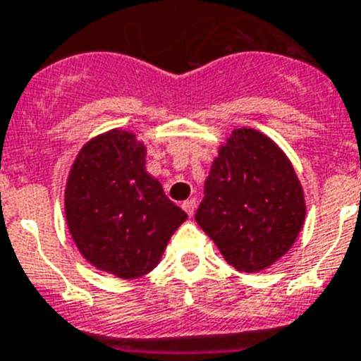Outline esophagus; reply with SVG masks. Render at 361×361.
Returning a JSON list of instances; mask_svg holds the SVG:
<instances>
[{"label":"esophagus","mask_w":361,"mask_h":361,"mask_svg":"<svg viewBox=\"0 0 361 361\" xmlns=\"http://www.w3.org/2000/svg\"><path fill=\"white\" fill-rule=\"evenodd\" d=\"M195 207H197V200H195V198H190V200H186V202H184V204H183V209H184V211H186L190 216H193Z\"/></svg>","instance_id":"esophagus-1"}]
</instances>
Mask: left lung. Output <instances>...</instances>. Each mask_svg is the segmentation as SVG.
Returning <instances> with one entry per match:
<instances>
[{"label":"left lung","mask_w":361,"mask_h":361,"mask_svg":"<svg viewBox=\"0 0 361 361\" xmlns=\"http://www.w3.org/2000/svg\"><path fill=\"white\" fill-rule=\"evenodd\" d=\"M293 164L255 129H235L219 149L195 219L230 266L245 273L286 255L305 221Z\"/></svg>","instance_id":"left-lung-1"}]
</instances>
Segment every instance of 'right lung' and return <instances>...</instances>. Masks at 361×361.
Instances as JSON below:
<instances>
[{
  "label": "right lung",
  "mask_w": 361,
  "mask_h": 361,
  "mask_svg": "<svg viewBox=\"0 0 361 361\" xmlns=\"http://www.w3.org/2000/svg\"><path fill=\"white\" fill-rule=\"evenodd\" d=\"M145 145L127 131L81 149L65 190V216L81 255L97 269L131 280L152 271L188 214L145 170Z\"/></svg>",
  "instance_id": "right-lung-1"
}]
</instances>
